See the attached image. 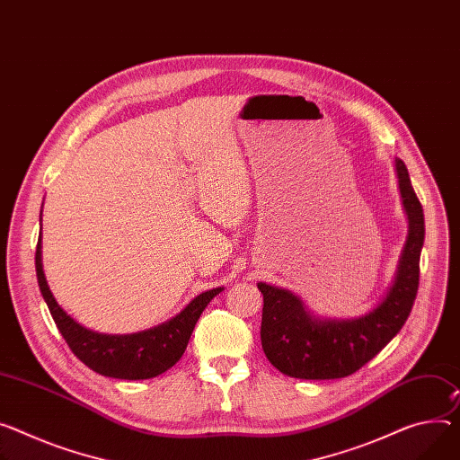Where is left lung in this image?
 Listing matches in <instances>:
<instances>
[{
    "mask_svg": "<svg viewBox=\"0 0 460 460\" xmlns=\"http://www.w3.org/2000/svg\"><path fill=\"white\" fill-rule=\"evenodd\" d=\"M396 172L409 234L398 270L386 296L359 319H316L291 291L267 286L263 295L261 346L281 374L298 379H339L358 372L391 342L412 309L420 281L423 246V209L412 190L405 164L396 158Z\"/></svg>",
    "mask_w": 460,
    "mask_h": 460,
    "instance_id": "obj_1",
    "label": "left lung"
}]
</instances>
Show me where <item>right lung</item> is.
Segmentation results:
<instances>
[{
    "instance_id": "obj_1",
    "label": "right lung",
    "mask_w": 460,
    "mask_h": 460,
    "mask_svg": "<svg viewBox=\"0 0 460 460\" xmlns=\"http://www.w3.org/2000/svg\"><path fill=\"white\" fill-rule=\"evenodd\" d=\"M34 265H37L42 296L69 349L93 372L116 379H151L169 370L182 358L204 307L223 291V288L204 291L179 314L151 330L130 335H107L86 330L57 304L44 276L40 239L37 254H34Z\"/></svg>"
}]
</instances>
